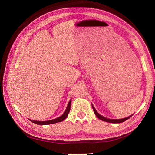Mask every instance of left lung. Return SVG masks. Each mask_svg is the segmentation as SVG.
<instances>
[{
    "mask_svg": "<svg viewBox=\"0 0 155 155\" xmlns=\"http://www.w3.org/2000/svg\"><path fill=\"white\" fill-rule=\"evenodd\" d=\"M91 105H92V108H93V110H94V114H95V115H96V117H98V118H99L100 120H103V121H104V122H110V123H121V122H123L126 121V120H127L128 119H129L130 117L133 115H130V116H128L127 117H125V118H123V119H116V120L109 119V118H107V117H105L102 116L101 115H100L96 111V110L94 107L93 104H91Z\"/></svg>",
    "mask_w": 155,
    "mask_h": 155,
    "instance_id": "1",
    "label": "left lung"
}]
</instances>
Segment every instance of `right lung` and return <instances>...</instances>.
Here are the masks:
<instances>
[{
	"mask_svg": "<svg viewBox=\"0 0 155 155\" xmlns=\"http://www.w3.org/2000/svg\"><path fill=\"white\" fill-rule=\"evenodd\" d=\"M70 104H71V100H70V101H69V103H68L67 108H66V109H65V111L64 113V114H63L61 116L57 117V118H55L54 120H48V121H35V120H30V121L33 122V123H35V124H39V125L52 124H54V123L62 122L63 120H64L65 118H66L67 116L68 115V114H69L70 110Z\"/></svg>",
	"mask_w": 155,
	"mask_h": 155,
	"instance_id": "1",
	"label": "right lung"
}]
</instances>
